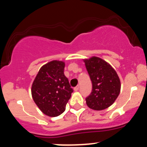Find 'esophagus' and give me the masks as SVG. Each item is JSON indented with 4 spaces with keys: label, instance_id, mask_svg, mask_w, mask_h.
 Segmentation results:
<instances>
[{
    "label": "esophagus",
    "instance_id": "34e87169",
    "mask_svg": "<svg viewBox=\"0 0 147 147\" xmlns=\"http://www.w3.org/2000/svg\"><path fill=\"white\" fill-rule=\"evenodd\" d=\"M79 88H80L79 86H78L75 87V88H74V90H75V91H78V90H79Z\"/></svg>",
    "mask_w": 147,
    "mask_h": 147
}]
</instances>
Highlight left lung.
Segmentation results:
<instances>
[{"mask_svg":"<svg viewBox=\"0 0 147 147\" xmlns=\"http://www.w3.org/2000/svg\"><path fill=\"white\" fill-rule=\"evenodd\" d=\"M92 84L90 94L86 98L89 108L100 111L113 105L121 90V81L116 71L101 58L84 59Z\"/></svg>","mask_w":147,"mask_h":147,"instance_id":"1","label":"left lung"}]
</instances>
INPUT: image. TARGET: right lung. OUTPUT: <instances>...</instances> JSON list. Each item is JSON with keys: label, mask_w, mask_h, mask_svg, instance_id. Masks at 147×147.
I'll return each mask as SVG.
<instances>
[{"label": "right lung", "mask_w": 147, "mask_h": 147, "mask_svg": "<svg viewBox=\"0 0 147 147\" xmlns=\"http://www.w3.org/2000/svg\"><path fill=\"white\" fill-rule=\"evenodd\" d=\"M65 64L54 60L40 68L31 87L34 102L44 114L55 117L66 109L73 89L64 76Z\"/></svg>", "instance_id": "add662e5"}]
</instances>
